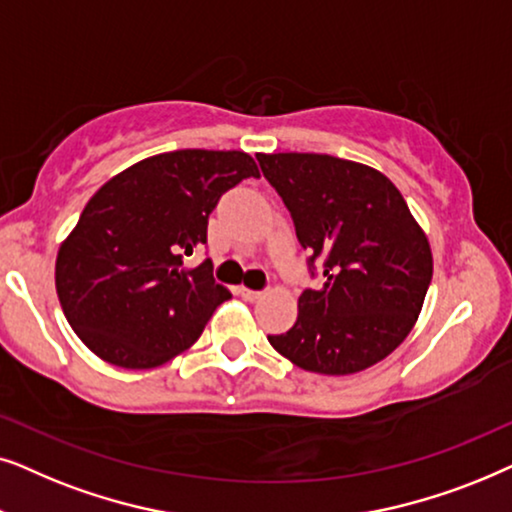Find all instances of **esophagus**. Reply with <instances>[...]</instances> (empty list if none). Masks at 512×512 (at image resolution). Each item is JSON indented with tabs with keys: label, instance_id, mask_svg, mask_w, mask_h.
<instances>
[{
	"label": "esophagus",
	"instance_id": "1",
	"mask_svg": "<svg viewBox=\"0 0 512 512\" xmlns=\"http://www.w3.org/2000/svg\"><path fill=\"white\" fill-rule=\"evenodd\" d=\"M238 295H241L245 302H257V299L262 297V290H250V288H241L238 290Z\"/></svg>",
	"mask_w": 512,
	"mask_h": 512
}]
</instances>
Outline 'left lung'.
<instances>
[{"mask_svg":"<svg viewBox=\"0 0 512 512\" xmlns=\"http://www.w3.org/2000/svg\"><path fill=\"white\" fill-rule=\"evenodd\" d=\"M323 285L299 297L297 323L269 344L318 374L367 370L417 323L433 278L428 238L379 170L330 154H257Z\"/></svg>","mask_w":512,"mask_h":512,"instance_id":"8db88e82","label":"left lung"}]
</instances>
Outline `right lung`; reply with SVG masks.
<instances>
[{
	"mask_svg": "<svg viewBox=\"0 0 512 512\" xmlns=\"http://www.w3.org/2000/svg\"><path fill=\"white\" fill-rule=\"evenodd\" d=\"M260 177L252 156L177 149L114 175L60 245L56 290L67 323L95 356L149 370L187 351L231 292L213 262L187 269L208 241L224 192Z\"/></svg>",
	"mask_w": 512,
	"mask_h": 512,
	"instance_id": "obj_1",
	"label": "right lung"
}]
</instances>
